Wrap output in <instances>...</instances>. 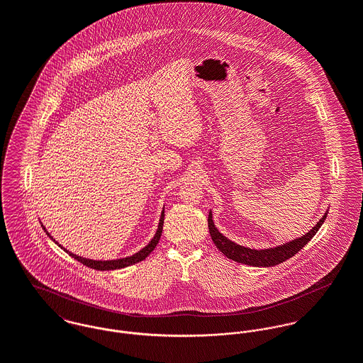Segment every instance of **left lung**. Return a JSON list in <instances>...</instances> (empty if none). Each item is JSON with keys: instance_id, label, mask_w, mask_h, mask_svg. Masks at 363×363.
<instances>
[{"instance_id": "left-lung-1", "label": "left lung", "mask_w": 363, "mask_h": 363, "mask_svg": "<svg viewBox=\"0 0 363 363\" xmlns=\"http://www.w3.org/2000/svg\"><path fill=\"white\" fill-rule=\"evenodd\" d=\"M327 213H328V211H325L323 218L311 228L306 235H303V236H301V238H298L292 242L284 243L281 246L269 247V249H259V250L240 246V245L229 240L228 238H225L215 228L211 211H209V215H208V229H209V235L212 238V242L215 243L218 250L222 252V255H225L228 259H233V261L240 262V264L253 265V267H272V265L281 264V262L294 257L301 249H303L313 239V236L317 233V230L320 229L323 222L325 220Z\"/></svg>"}]
</instances>
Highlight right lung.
Masks as SVG:
<instances>
[{
	"label": "right lung",
	"instance_id": "add662e5",
	"mask_svg": "<svg viewBox=\"0 0 363 363\" xmlns=\"http://www.w3.org/2000/svg\"><path fill=\"white\" fill-rule=\"evenodd\" d=\"M163 219H164V209H162L160 219H159V225H157L155 236L152 238V240H151V242H150L144 249H141L138 253H135V255H133V256H130V257H124V259H84V257H81V256H77V255H74V253L68 252L67 249H64L61 245H58V243L52 239V235L48 232V229H46L43 225H42V228H43V230L48 233V236H49V238H52V240H54V242H55L61 249H64V252H65V253H68L72 259H78L79 262H82L84 265H86V267H89V268H94V269H98V271H108V269H118V268H124V267L133 265V264H135V262H140V261L147 259V257L154 252L156 245L159 243V239H160V236H162V229H163Z\"/></svg>",
	"mask_w": 363,
	"mask_h": 363
}]
</instances>
